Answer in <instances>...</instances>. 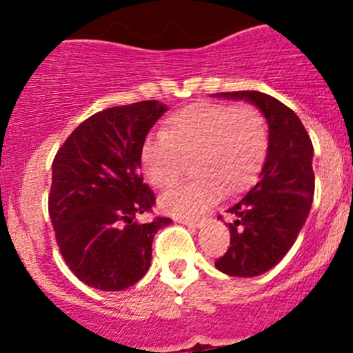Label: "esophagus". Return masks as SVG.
Here are the masks:
<instances>
[{"label":"esophagus","mask_w":353,"mask_h":353,"mask_svg":"<svg viewBox=\"0 0 353 353\" xmlns=\"http://www.w3.org/2000/svg\"><path fill=\"white\" fill-rule=\"evenodd\" d=\"M176 222L183 223V225L201 227L203 223H205V219H190V216H176Z\"/></svg>","instance_id":"1"}]
</instances>
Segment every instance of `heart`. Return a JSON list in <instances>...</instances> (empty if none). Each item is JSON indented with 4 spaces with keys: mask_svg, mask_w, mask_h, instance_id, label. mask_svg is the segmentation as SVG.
<instances>
[{
    "mask_svg": "<svg viewBox=\"0 0 353 353\" xmlns=\"http://www.w3.org/2000/svg\"><path fill=\"white\" fill-rule=\"evenodd\" d=\"M268 154L265 117L251 105L198 102L167 117L163 133L145 138L140 163L148 183L167 190L179 179L184 160L193 159V181L162 198V208L176 216L196 215L222 191L239 193L261 172Z\"/></svg>",
    "mask_w": 353,
    "mask_h": 353,
    "instance_id": "obj_1",
    "label": "heart"
}]
</instances>
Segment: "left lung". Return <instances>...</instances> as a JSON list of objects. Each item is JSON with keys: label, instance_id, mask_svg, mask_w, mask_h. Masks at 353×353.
Masks as SVG:
<instances>
[{"label": "left lung", "instance_id": "1", "mask_svg": "<svg viewBox=\"0 0 353 353\" xmlns=\"http://www.w3.org/2000/svg\"><path fill=\"white\" fill-rule=\"evenodd\" d=\"M216 99L256 105L268 123V154L259 181L227 212L230 248L215 266L230 276H258L282 261L311 212L314 196L311 138L297 114L272 95L222 92Z\"/></svg>", "mask_w": 353, "mask_h": 353}]
</instances>
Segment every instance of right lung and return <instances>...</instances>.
Returning <instances> with one entry per match:
<instances>
[{"instance_id": "add662e5", "label": "right lung", "mask_w": 353, "mask_h": 353, "mask_svg": "<svg viewBox=\"0 0 353 353\" xmlns=\"http://www.w3.org/2000/svg\"><path fill=\"white\" fill-rule=\"evenodd\" d=\"M167 110L159 101L104 109L80 124L52 162L49 216L68 268L102 292L147 275L155 234L172 220L140 223L155 194L143 183L140 150Z\"/></svg>"}]
</instances>
